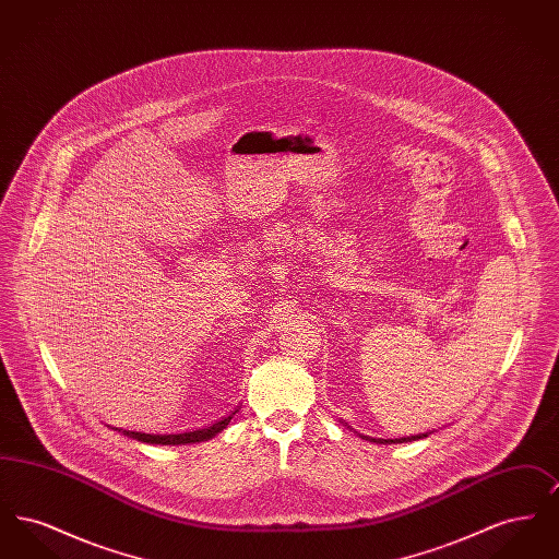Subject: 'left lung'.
<instances>
[{
  "label": "left lung",
  "mask_w": 559,
  "mask_h": 559,
  "mask_svg": "<svg viewBox=\"0 0 559 559\" xmlns=\"http://www.w3.org/2000/svg\"><path fill=\"white\" fill-rule=\"evenodd\" d=\"M424 436H427V433H424ZM424 436H411V438H396V440H372V438H369V436H365V440H372V442H411V440H417V438H424Z\"/></svg>",
  "instance_id": "8db88e82"
}]
</instances>
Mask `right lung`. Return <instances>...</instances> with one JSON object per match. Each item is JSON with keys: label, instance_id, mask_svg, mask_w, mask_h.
<instances>
[{"label": "right lung", "instance_id": "right-lung-1", "mask_svg": "<svg viewBox=\"0 0 559 559\" xmlns=\"http://www.w3.org/2000/svg\"><path fill=\"white\" fill-rule=\"evenodd\" d=\"M235 413H237V411H235ZM235 413H233V415H235ZM233 415L224 417L222 421H215L213 426L203 427V429H197V431H188V433L151 436V433H140V431H126V429H123V433H126V436H130V438H135L138 442H148V444H171V447H176V444H194V442H203V440H210V438H213L215 433H219L224 427L230 424Z\"/></svg>", "mask_w": 559, "mask_h": 559}]
</instances>
